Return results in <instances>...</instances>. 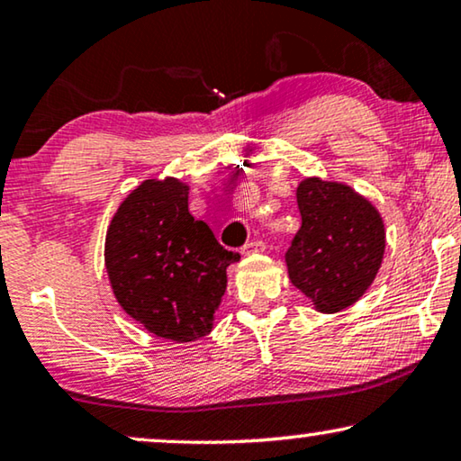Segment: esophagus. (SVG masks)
Returning a JSON list of instances; mask_svg holds the SVG:
<instances>
[{
	"mask_svg": "<svg viewBox=\"0 0 461 461\" xmlns=\"http://www.w3.org/2000/svg\"><path fill=\"white\" fill-rule=\"evenodd\" d=\"M265 242L263 240H252V242L242 246V255H255V252H263Z\"/></svg>",
	"mask_w": 461,
	"mask_h": 461,
	"instance_id": "34e87169",
	"label": "esophagus"
}]
</instances>
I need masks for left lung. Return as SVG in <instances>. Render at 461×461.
Here are the masks:
<instances>
[{
  "label": "left lung",
  "mask_w": 461,
  "mask_h": 461,
  "mask_svg": "<svg viewBox=\"0 0 461 461\" xmlns=\"http://www.w3.org/2000/svg\"><path fill=\"white\" fill-rule=\"evenodd\" d=\"M301 230L286 252L290 282L320 313H339L367 293L384 258L378 209L351 185L304 177L296 187Z\"/></svg>",
  "instance_id": "left-lung-1"
}]
</instances>
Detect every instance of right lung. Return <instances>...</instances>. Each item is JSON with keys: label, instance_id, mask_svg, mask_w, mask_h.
I'll return each instance as SVG.
<instances>
[{"label": "right lung", "instance_id": "obj_1", "mask_svg": "<svg viewBox=\"0 0 461 461\" xmlns=\"http://www.w3.org/2000/svg\"><path fill=\"white\" fill-rule=\"evenodd\" d=\"M190 184L146 179L127 194L106 230L104 265L116 303L148 332L171 342L209 334L238 252L225 250L187 211Z\"/></svg>", "mask_w": 461, "mask_h": 461}]
</instances>
